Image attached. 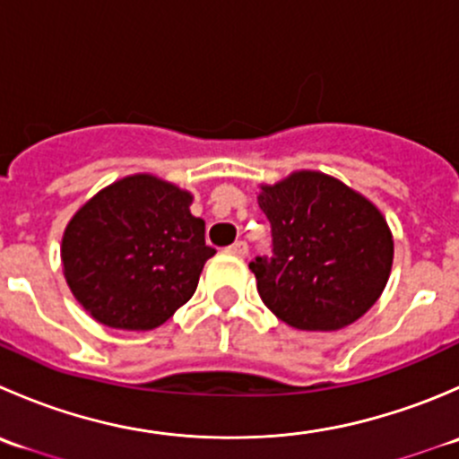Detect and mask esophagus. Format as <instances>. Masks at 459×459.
Segmentation results:
<instances>
[{
    "label": "esophagus",
    "instance_id": "esophagus-1",
    "mask_svg": "<svg viewBox=\"0 0 459 459\" xmlns=\"http://www.w3.org/2000/svg\"><path fill=\"white\" fill-rule=\"evenodd\" d=\"M229 248L235 253V255H239V257H247L248 255V244L244 242V239H238V242L230 244Z\"/></svg>",
    "mask_w": 459,
    "mask_h": 459
}]
</instances>
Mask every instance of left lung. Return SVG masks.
Wrapping results in <instances>:
<instances>
[{"label":"left lung","mask_w":459,"mask_h":459,"mask_svg":"<svg viewBox=\"0 0 459 459\" xmlns=\"http://www.w3.org/2000/svg\"><path fill=\"white\" fill-rule=\"evenodd\" d=\"M273 255L255 257L262 302L299 331H337L377 302L391 275L393 238L382 212L340 179L299 170L262 186Z\"/></svg>","instance_id":"8db88e82"}]
</instances>
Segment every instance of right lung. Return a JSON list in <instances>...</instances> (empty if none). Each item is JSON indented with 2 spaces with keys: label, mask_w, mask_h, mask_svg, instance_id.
<instances>
[{
  "label": "right lung",
  "mask_w": 459,
  "mask_h": 459,
  "mask_svg": "<svg viewBox=\"0 0 459 459\" xmlns=\"http://www.w3.org/2000/svg\"><path fill=\"white\" fill-rule=\"evenodd\" d=\"M191 193L131 175L97 193L64 230L62 262L77 302L97 322L151 331L193 298L215 248Z\"/></svg>",
  "instance_id": "right-lung-1"
}]
</instances>
